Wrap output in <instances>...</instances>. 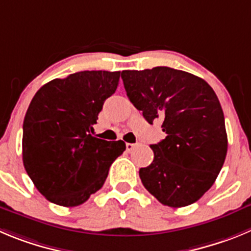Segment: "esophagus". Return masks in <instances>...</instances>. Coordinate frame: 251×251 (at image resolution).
Returning <instances> with one entry per match:
<instances>
[{"label":"esophagus","mask_w":251,"mask_h":251,"mask_svg":"<svg viewBox=\"0 0 251 251\" xmlns=\"http://www.w3.org/2000/svg\"><path fill=\"white\" fill-rule=\"evenodd\" d=\"M135 146H136V144H130V142H127V144H126V150L130 152V151H132L133 147H135Z\"/></svg>","instance_id":"obj_1"}]
</instances>
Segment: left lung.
I'll return each instance as SVG.
<instances>
[{"label":"left lung","mask_w":251,"mask_h":251,"mask_svg":"<svg viewBox=\"0 0 251 251\" xmlns=\"http://www.w3.org/2000/svg\"><path fill=\"white\" fill-rule=\"evenodd\" d=\"M128 99L147 123L162 121L166 139L151 145L150 166L140 168L145 188L168 207L197 202L213 186L226 161L228 137L212 86L168 67L123 70Z\"/></svg>","instance_id":"1"}]
</instances>
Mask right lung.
Listing matches in <instances>:
<instances>
[{
    "instance_id": "add662e5",
    "label": "right lung",
    "mask_w": 251,
    "mask_h": 251,
    "mask_svg": "<svg viewBox=\"0 0 251 251\" xmlns=\"http://www.w3.org/2000/svg\"><path fill=\"white\" fill-rule=\"evenodd\" d=\"M120 72L85 70L54 79L33 97L23 121L25 172L51 203L76 207L104 184L125 142L91 135L104 101L118 88Z\"/></svg>"
}]
</instances>
